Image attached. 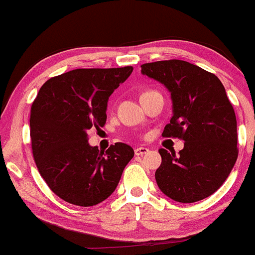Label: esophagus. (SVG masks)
<instances>
[{"label": "esophagus", "mask_w": 255, "mask_h": 255, "mask_svg": "<svg viewBox=\"0 0 255 255\" xmlns=\"http://www.w3.org/2000/svg\"><path fill=\"white\" fill-rule=\"evenodd\" d=\"M148 152L147 147H136L135 148V155L136 156H143Z\"/></svg>", "instance_id": "34e87169"}]
</instances>
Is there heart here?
<instances>
[{
    "instance_id": "1",
    "label": "heart",
    "mask_w": 255,
    "mask_h": 255,
    "mask_svg": "<svg viewBox=\"0 0 255 255\" xmlns=\"http://www.w3.org/2000/svg\"><path fill=\"white\" fill-rule=\"evenodd\" d=\"M146 93H148V92H146ZM146 93H143V94H146Z\"/></svg>"
}]
</instances>
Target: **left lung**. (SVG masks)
I'll return each instance as SVG.
<instances>
[{
    "mask_svg": "<svg viewBox=\"0 0 255 255\" xmlns=\"http://www.w3.org/2000/svg\"><path fill=\"white\" fill-rule=\"evenodd\" d=\"M141 73L171 93L173 115L162 136L185 141L178 156L158 150L162 162L155 173L157 186L181 203L213 195L238 157L236 113L223 84L213 73L180 59L145 63Z\"/></svg>",
    "mask_w": 255,
    "mask_h": 255,
    "instance_id": "obj_1",
    "label": "left lung"
}]
</instances>
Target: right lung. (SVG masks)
Instances as JSON below:
<instances>
[{"label": "right lung", "mask_w": 255, "mask_h": 255, "mask_svg": "<svg viewBox=\"0 0 255 255\" xmlns=\"http://www.w3.org/2000/svg\"><path fill=\"white\" fill-rule=\"evenodd\" d=\"M132 67L84 68L48 79L31 108L32 153L39 173L63 201L90 207L115 191L125 166L133 157L131 146H90V128L107 123L108 99L128 79Z\"/></svg>", "instance_id": "right-lung-1"}]
</instances>
